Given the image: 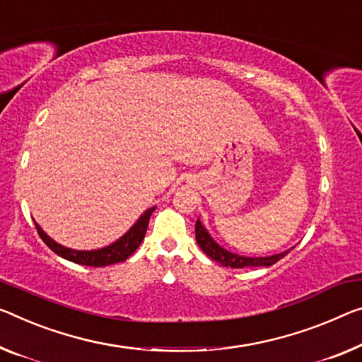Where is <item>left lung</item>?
<instances>
[{"mask_svg": "<svg viewBox=\"0 0 362 362\" xmlns=\"http://www.w3.org/2000/svg\"><path fill=\"white\" fill-rule=\"evenodd\" d=\"M196 239L200 249L209 255L210 259H214L215 262H218L223 267H231V269H244V267H270L276 264L278 260L285 257V255L291 251H283L280 254H274V255H265V257H247V255H239L228 249L221 247L215 239L210 236V233L207 228L202 225V221L197 220L196 223Z\"/></svg>", "mask_w": 362, "mask_h": 362, "instance_id": "left-lung-1", "label": "left lung"}]
</instances>
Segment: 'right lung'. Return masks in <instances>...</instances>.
Returning a JSON list of instances; mask_svg holds the SVG:
<instances>
[{
  "instance_id": "obj_1",
  "label": "right lung",
  "mask_w": 362,
  "mask_h": 362,
  "mask_svg": "<svg viewBox=\"0 0 362 362\" xmlns=\"http://www.w3.org/2000/svg\"><path fill=\"white\" fill-rule=\"evenodd\" d=\"M153 210L155 207L146 210V212L139 216L136 223L132 225L119 239H116L115 243H111L110 246L92 249V251H77V249L66 247L63 244H59L54 241V239L49 238L47 233L42 230L37 221H33V223H35L38 235H40V238L43 239V243H45L54 254H58L59 257L71 260V262L74 264H81L87 267H105V265L123 262V260H126L139 246H141L142 239L146 236L150 215H152Z\"/></svg>"
}]
</instances>
